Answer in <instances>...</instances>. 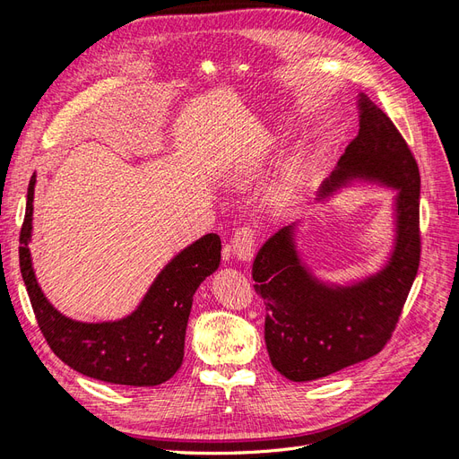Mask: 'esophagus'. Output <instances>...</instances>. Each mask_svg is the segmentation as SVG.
Instances as JSON below:
<instances>
[{
	"label": "esophagus",
	"instance_id": "1",
	"mask_svg": "<svg viewBox=\"0 0 459 459\" xmlns=\"http://www.w3.org/2000/svg\"><path fill=\"white\" fill-rule=\"evenodd\" d=\"M256 243V231L251 226H241L231 238V253L238 260H251Z\"/></svg>",
	"mask_w": 459,
	"mask_h": 459
}]
</instances>
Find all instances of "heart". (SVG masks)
<instances>
[{"mask_svg":"<svg viewBox=\"0 0 459 459\" xmlns=\"http://www.w3.org/2000/svg\"><path fill=\"white\" fill-rule=\"evenodd\" d=\"M264 166V160H258L253 169H248L247 176H256L260 172V169ZM297 187H299V179L295 172H289L285 174L280 184L275 186L273 193H272V204L275 208H287L289 204H293L295 197H297Z\"/></svg>","mask_w":459,"mask_h":459,"instance_id":"heart-1","label":"heart"}]
</instances>
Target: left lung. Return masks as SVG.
I'll return each instance as SVG.
<instances>
[{
	"mask_svg": "<svg viewBox=\"0 0 459 459\" xmlns=\"http://www.w3.org/2000/svg\"><path fill=\"white\" fill-rule=\"evenodd\" d=\"M375 179L398 189L396 245L386 266L352 287H327L302 266L293 226L260 247L255 290L266 304L264 339L272 366L290 381H314L375 356L391 341L421 258L420 169L398 128L366 95L359 132L346 147L322 195L346 179Z\"/></svg>",
	"mask_w": 459,
	"mask_h": 459,
	"instance_id": "left-lung-1",
	"label": "left lung"
}]
</instances>
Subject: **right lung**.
Wrapping results in <instances>:
<instances>
[{
    "label": "right lung",
    "instance_id": "obj_1",
    "mask_svg": "<svg viewBox=\"0 0 459 459\" xmlns=\"http://www.w3.org/2000/svg\"><path fill=\"white\" fill-rule=\"evenodd\" d=\"M34 184L36 176H32L26 195L19 264L38 327L49 349L78 373L105 383L155 386L169 381L184 362L193 295L220 264L221 241L218 235H204L172 258L128 317L103 324L74 322L51 307L32 270L29 241Z\"/></svg>",
    "mask_w": 459,
    "mask_h": 459
}]
</instances>
